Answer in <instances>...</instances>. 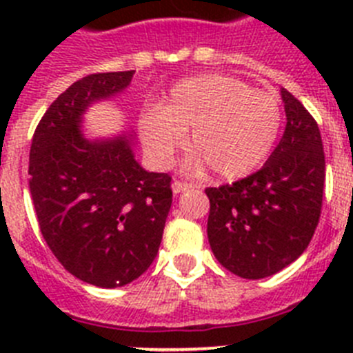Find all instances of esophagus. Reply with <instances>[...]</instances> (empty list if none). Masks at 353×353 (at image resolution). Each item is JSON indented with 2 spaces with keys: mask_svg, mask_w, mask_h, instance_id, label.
<instances>
[{
  "mask_svg": "<svg viewBox=\"0 0 353 353\" xmlns=\"http://www.w3.org/2000/svg\"><path fill=\"white\" fill-rule=\"evenodd\" d=\"M173 192L174 194H180V192H185V191H189V189H192V183H189V182H183V180H173Z\"/></svg>",
  "mask_w": 353,
  "mask_h": 353,
  "instance_id": "esophagus-1",
  "label": "esophagus"
}]
</instances>
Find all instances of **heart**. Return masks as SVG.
Masks as SVG:
<instances>
[{
    "mask_svg": "<svg viewBox=\"0 0 353 353\" xmlns=\"http://www.w3.org/2000/svg\"><path fill=\"white\" fill-rule=\"evenodd\" d=\"M191 130L194 164L207 162L224 180L242 179L269 157L281 130V108L274 95L230 76L207 74L171 90L161 109L139 117L146 154L166 166Z\"/></svg>",
    "mask_w": 353,
    "mask_h": 353,
    "instance_id": "b5f03b06",
    "label": "heart"
}]
</instances>
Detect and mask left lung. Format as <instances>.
Segmentation results:
<instances>
[{
    "label": "left lung",
    "mask_w": 353,
    "mask_h": 353,
    "mask_svg": "<svg viewBox=\"0 0 353 353\" xmlns=\"http://www.w3.org/2000/svg\"><path fill=\"white\" fill-rule=\"evenodd\" d=\"M286 127L256 173L208 187L207 233L224 269L244 279L274 276L310 245L322 210L325 155L307 109L281 88Z\"/></svg>",
    "instance_id": "obj_1"
}]
</instances>
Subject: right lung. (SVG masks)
I'll list each match as a JSON object with an SVG mask.
<instances>
[{"label":"right lung","instance_id":"obj_1","mask_svg":"<svg viewBox=\"0 0 353 353\" xmlns=\"http://www.w3.org/2000/svg\"><path fill=\"white\" fill-rule=\"evenodd\" d=\"M132 76L76 81L49 105L30 150V192L43 239L72 276L101 288L129 285L148 269L173 201L171 176L143 170L129 129L114 138L84 134L86 109L111 101Z\"/></svg>","mask_w":353,"mask_h":353}]
</instances>
